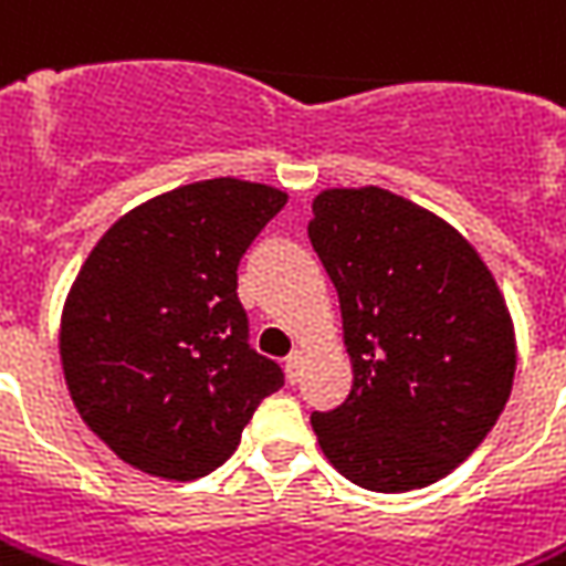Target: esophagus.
<instances>
[{
    "label": "esophagus",
    "mask_w": 566,
    "mask_h": 566,
    "mask_svg": "<svg viewBox=\"0 0 566 566\" xmlns=\"http://www.w3.org/2000/svg\"><path fill=\"white\" fill-rule=\"evenodd\" d=\"M284 375H287L291 384H297L300 380V375H303V353H300V349H294V353L284 359Z\"/></svg>",
    "instance_id": "esophagus-1"
}]
</instances>
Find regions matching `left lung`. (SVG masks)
<instances>
[{"label":"left lung","mask_w":566,"mask_h":566,"mask_svg":"<svg viewBox=\"0 0 566 566\" xmlns=\"http://www.w3.org/2000/svg\"><path fill=\"white\" fill-rule=\"evenodd\" d=\"M310 241L353 363L347 399L313 412L325 459L371 493L437 483L511 396L517 347L493 272L449 222L378 186L322 191Z\"/></svg>","instance_id":"left-lung-1"}]
</instances>
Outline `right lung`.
<instances>
[{
    "label": "right lung",
    "mask_w": 566,
    "mask_h": 566,
    "mask_svg": "<svg viewBox=\"0 0 566 566\" xmlns=\"http://www.w3.org/2000/svg\"><path fill=\"white\" fill-rule=\"evenodd\" d=\"M287 203L272 186L203 179L120 217L61 313L73 406L126 464L164 480L217 471L284 384L248 344L238 263Z\"/></svg>",
    "instance_id": "add662e5"
}]
</instances>
